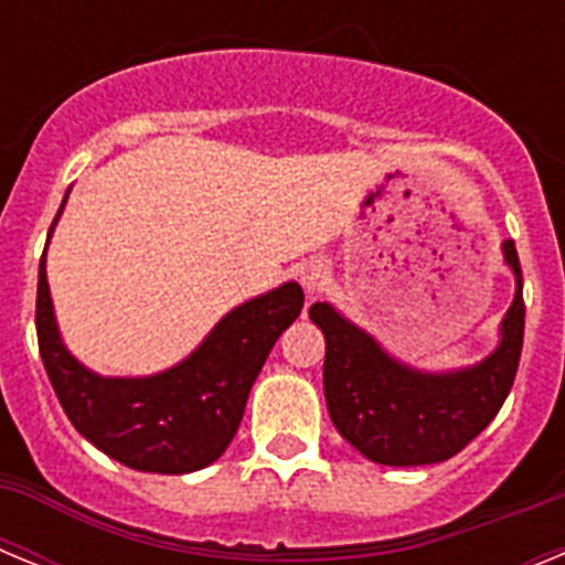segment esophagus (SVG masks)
<instances>
[{"instance_id":"esophagus-1","label":"esophagus","mask_w":565,"mask_h":565,"mask_svg":"<svg viewBox=\"0 0 565 565\" xmlns=\"http://www.w3.org/2000/svg\"><path fill=\"white\" fill-rule=\"evenodd\" d=\"M326 282H328V266L326 263H319V259L302 271V288H306L308 294H319L322 288H326Z\"/></svg>"}]
</instances>
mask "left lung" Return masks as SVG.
<instances>
[{
	"label": "left lung",
	"mask_w": 565,
	"mask_h": 565,
	"mask_svg": "<svg viewBox=\"0 0 565 565\" xmlns=\"http://www.w3.org/2000/svg\"><path fill=\"white\" fill-rule=\"evenodd\" d=\"M503 259L515 271V299L501 322V344L463 371L407 367L337 308L313 302L308 317L326 333L328 413L364 458L387 467L447 461L498 416L515 382L526 319L521 259L512 239L503 243Z\"/></svg>",
	"instance_id": "obj_1"
}]
</instances>
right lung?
<instances>
[{
  "mask_svg": "<svg viewBox=\"0 0 565 565\" xmlns=\"http://www.w3.org/2000/svg\"><path fill=\"white\" fill-rule=\"evenodd\" d=\"M302 302V288L286 282L228 311L201 348L169 371L143 379H107L87 371L64 348L42 254L36 291L39 353L64 413L89 444L129 469L183 476L209 467L226 452L254 379L279 333L299 317Z\"/></svg>",
  "mask_w": 565,
  "mask_h": 565,
  "instance_id": "obj_1",
  "label": "right lung"
}]
</instances>
